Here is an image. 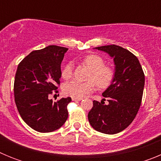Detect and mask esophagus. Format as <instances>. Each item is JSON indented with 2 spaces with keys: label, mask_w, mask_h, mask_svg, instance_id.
<instances>
[{
  "label": "esophagus",
  "mask_w": 161,
  "mask_h": 161,
  "mask_svg": "<svg viewBox=\"0 0 161 161\" xmlns=\"http://www.w3.org/2000/svg\"><path fill=\"white\" fill-rule=\"evenodd\" d=\"M82 98H76V97H72V100L74 101V102H76V101H80Z\"/></svg>",
  "instance_id": "1"
}]
</instances>
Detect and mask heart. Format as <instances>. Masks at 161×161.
Here are the masks:
<instances>
[{
	"label": "heart",
	"instance_id": "b5f03b06",
	"mask_svg": "<svg viewBox=\"0 0 161 161\" xmlns=\"http://www.w3.org/2000/svg\"><path fill=\"white\" fill-rule=\"evenodd\" d=\"M83 62L92 70V73L89 76L90 81L80 82L72 80L67 83L64 87V92L65 94L72 97L81 98L85 94L93 92L95 89V84L101 89H106L110 85L114 78L113 68L105 65V60L99 55H87ZM72 71L73 64L68 63L62 69L61 76L64 80L70 79L72 76Z\"/></svg>",
	"mask_w": 161,
	"mask_h": 161
}]
</instances>
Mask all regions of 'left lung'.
<instances>
[{
    "instance_id": "left-lung-1",
    "label": "left lung",
    "mask_w": 161,
    "mask_h": 161,
    "mask_svg": "<svg viewBox=\"0 0 161 161\" xmlns=\"http://www.w3.org/2000/svg\"><path fill=\"white\" fill-rule=\"evenodd\" d=\"M106 52L114 59V78L102 93L101 102L93 101L88 114L90 125L94 130L108 135L121 132L132 123L142 102L145 77L136 55L117 45L95 47ZM108 98L109 103L103 100Z\"/></svg>"
}]
</instances>
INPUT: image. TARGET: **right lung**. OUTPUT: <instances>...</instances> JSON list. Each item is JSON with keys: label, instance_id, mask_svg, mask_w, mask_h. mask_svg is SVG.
Returning <instances> with one entry per match:
<instances>
[{"label": "right lung", "instance_id": "add662e5", "mask_svg": "<svg viewBox=\"0 0 161 161\" xmlns=\"http://www.w3.org/2000/svg\"><path fill=\"white\" fill-rule=\"evenodd\" d=\"M68 48L50 45L33 51L18 64L14 79V98L23 121L42 133L52 132L63 126L68 116L67 106L71 97L54 102L49 95L58 87L61 62Z\"/></svg>", "mask_w": 161, "mask_h": 161}]
</instances>
